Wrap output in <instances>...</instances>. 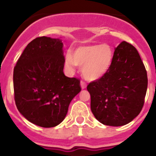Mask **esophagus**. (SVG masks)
I'll return each mask as SVG.
<instances>
[{"mask_svg":"<svg viewBox=\"0 0 156 156\" xmlns=\"http://www.w3.org/2000/svg\"><path fill=\"white\" fill-rule=\"evenodd\" d=\"M80 86H81V88H82V89H84V88H86V87H87L86 83H85L83 80H81L80 81Z\"/></svg>","mask_w":156,"mask_h":156,"instance_id":"esophagus-1","label":"esophagus"}]
</instances>
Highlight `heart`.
Segmentation results:
<instances>
[{"mask_svg":"<svg viewBox=\"0 0 156 156\" xmlns=\"http://www.w3.org/2000/svg\"><path fill=\"white\" fill-rule=\"evenodd\" d=\"M113 61V51L108 44H89L76 48L66 54L65 64L70 70L82 66V75L87 80H97L109 70Z\"/></svg>","mask_w":156,"mask_h":156,"instance_id":"heart-1","label":"heart"}]
</instances>
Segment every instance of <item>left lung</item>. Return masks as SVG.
<instances>
[{"mask_svg":"<svg viewBox=\"0 0 156 156\" xmlns=\"http://www.w3.org/2000/svg\"><path fill=\"white\" fill-rule=\"evenodd\" d=\"M147 87V71L137 49L122 41L108 73L87 87L92 113L104 125L127 124L142 109Z\"/></svg>","mask_w":156,"mask_h":156,"instance_id":"1","label":"left lung"}]
</instances>
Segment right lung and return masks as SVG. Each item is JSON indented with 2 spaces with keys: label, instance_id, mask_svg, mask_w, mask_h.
Returning <instances> with one entry per match:
<instances>
[{
  "label": "right lung",
  "instance_id": "right-lung-1",
  "mask_svg": "<svg viewBox=\"0 0 156 156\" xmlns=\"http://www.w3.org/2000/svg\"><path fill=\"white\" fill-rule=\"evenodd\" d=\"M62 42L37 37L25 48L13 73L14 98L19 112L34 124L54 127L65 119L80 80L63 73Z\"/></svg>",
  "mask_w": 156,
  "mask_h": 156
}]
</instances>
